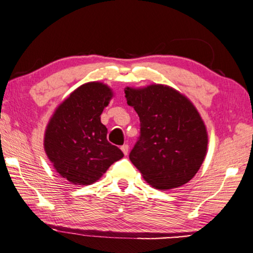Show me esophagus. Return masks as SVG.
<instances>
[{
    "mask_svg": "<svg viewBox=\"0 0 253 253\" xmlns=\"http://www.w3.org/2000/svg\"><path fill=\"white\" fill-rule=\"evenodd\" d=\"M121 149H122V151L124 153V155L126 156L128 154V149H129V146H128V145H123L121 147Z\"/></svg>",
    "mask_w": 253,
    "mask_h": 253,
    "instance_id": "obj_1",
    "label": "esophagus"
}]
</instances>
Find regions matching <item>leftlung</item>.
Instances as JSON below:
<instances>
[{
  "mask_svg": "<svg viewBox=\"0 0 253 253\" xmlns=\"http://www.w3.org/2000/svg\"><path fill=\"white\" fill-rule=\"evenodd\" d=\"M127 104L140 121V137L129 154L142 178L156 189L190 181L208 148L205 122L190 99L170 86L126 87Z\"/></svg>",
  "mask_w": 253,
  "mask_h": 253,
  "instance_id": "1",
  "label": "left lung"
}]
</instances>
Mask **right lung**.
<instances>
[{"label": "right lung", "instance_id": "right-lung-1", "mask_svg": "<svg viewBox=\"0 0 253 253\" xmlns=\"http://www.w3.org/2000/svg\"><path fill=\"white\" fill-rule=\"evenodd\" d=\"M113 96V89L104 83H85L49 118L44 135L45 153L59 176L73 185H91L124 157L118 147L107 141V128L100 122Z\"/></svg>", "mask_w": 253, "mask_h": 253}]
</instances>
